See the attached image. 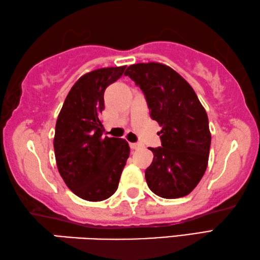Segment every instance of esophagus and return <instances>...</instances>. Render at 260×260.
Wrapping results in <instances>:
<instances>
[{"instance_id": "obj_1", "label": "esophagus", "mask_w": 260, "mask_h": 260, "mask_svg": "<svg viewBox=\"0 0 260 260\" xmlns=\"http://www.w3.org/2000/svg\"><path fill=\"white\" fill-rule=\"evenodd\" d=\"M130 147L131 149H139L142 148V144H138V143H130Z\"/></svg>"}]
</instances>
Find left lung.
Instances as JSON below:
<instances>
[{
	"label": "left lung",
	"mask_w": 260,
	"mask_h": 260,
	"mask_svg": "<svg viewBox=\"0 0 260 260\" xmlns=\"http://www.w3.org/2000/svg\"><path fill=\"white\" fill-rule=\"evenodd\" d=\"M124 75L142 89L151 117L162 127V146L149 148L154 154L145 171L149 189L163 199L186 197L208 167L211 134L206 109L188 82L165 63H135Z\"/></svg>",
	"instance_id": "8db88e82"
}]
</instances>
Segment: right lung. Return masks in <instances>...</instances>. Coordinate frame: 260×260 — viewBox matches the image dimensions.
Wrapping results in <instances>:
<instances>
[{
  "instance_id": "1",
  "label": "right lung",
  "mask_w": 260,
  "mask_h": 260,
  "mask_svg": "<svg viewBox=\"0 0 260 260\" xmlns=\"http://www.w3.org/2000/svg\"><path fill=\"white\" fill-rule=\"evenodd\" d=\"M125 67L99 68L81 76L57 118L53 148L58 171L67 187L86 201H104L116 192L129 157L126 140L104 137L100 121L105 90Z\"/></svg>"
}]
</instances>
